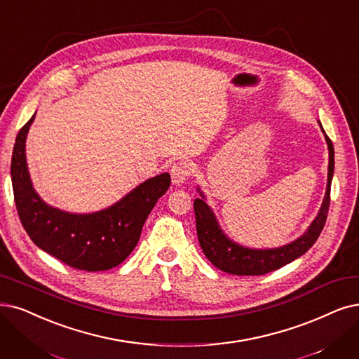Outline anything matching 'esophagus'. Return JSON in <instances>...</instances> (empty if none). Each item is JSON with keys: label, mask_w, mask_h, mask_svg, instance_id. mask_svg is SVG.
<instances>
[{"label": "esophagus", "mask_w": 359, "mask_h": 359, "mask_svg": "<svg viewBox=\"0 0 359 359\" xmlns=\"http://www.w3.org/2000/svg\"><path fill=\"white\" fill-rule=\"evenodd\" d=\"M190 175H191V163L185 162V161L177 162L174 166L170 168L172 182L177 185H181Z\"/></svg>", "instance_id": "obj_1"}]
</instances>
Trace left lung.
Listing matches in <instances>:
<instances>
[{
  "instance_id": "obj_1",
  "label": "left lung",
  "mask_w": 359,
  "mask_h": 359,
  "mask_svg": "<svg viewBox=\"0 0 359 359\" xmlns=\"http://www.w3.org/2000/svg\"><path fill=\"white\" fill-rule=\"evenodd\" d=\"M323 133L325 135V141L328 146L330 159L325 196L317 218L312 221V224L306 229V233L297 240L289 243V245L277 249H249L237 245V243L229 240L224 234L217 221V217H215V213L205 202L203 193L200 191V189H197L200 196H202L200 198L194 200L197 237L200 248H202L205 256L210 261L212 265L226 272V274L233 276H264L266 272L276 271L284 265L290 264L313 246V243L317 241L325 225L327 213L330 208V189H332V180L334 172L333 142L327 137L324 130Z\"/></svg>"
}]
</instances>
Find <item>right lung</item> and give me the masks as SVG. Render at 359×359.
Instances as JSON below:
<instances>
[{
	"instance_id": "obj_1",
	"label": "right lung",
	"mask_w": 359,
	"mask_h": 359,
	"mask_svg": "<svg viewBox=\"0 0 359 359\" xmlns=\"http://www.w3.org/2000/svg\"><path fill=\"white\" fill-rule=\"evenodd\" d=\"M34 116L22 126L11 156V182L20 222L35 245L82 271H106L123 262L137 246L142 225L169 189L170 175L153 177L118 203L94 213H69L47 205L32 187L25 142Z\"/></svg>"
}]
</instances>
